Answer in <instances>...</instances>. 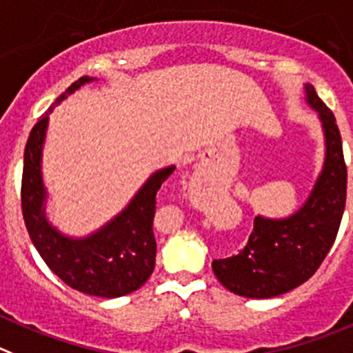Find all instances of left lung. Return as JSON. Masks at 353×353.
Masks as SVG:
<instances>
[{"label": "left lung", "instance_id": "left-lung-1", "mask_svg": "<svg viewBox=\"0 0 353 353\" xmlns=\"http://www.w3.org/2000/svg\"><path fill=\"white\" fill-rule=\"evenodd\" d=\"M306 102L321 118L325 158L310 196L284 219L256 216L247 245L236 256L214 259L217 281L243 298H273L292 291L317 272L334 243L347 200V165L332 111L312 85Z\"/></svg>", "mask_w": 353, "mask_h": 353}]
</instances>
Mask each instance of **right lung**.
Masks as SVG:
<instances>
[{"label":"right lung","instance_id":"add662e5","mask_svg":"<svg viewBox=\"0 0 353 353\" xmlns=\"http://www.w3.org/2000/svg\"><path fill=\"white\" fill-rule=\"evenodd\" d=\"M95 78L83 77L57 97L29 134L22 170V214L36 251L69 288L99 298H120L150 279L157 258L153 217L157 192L176 167L151 174L136 196L110 223L83 239H72L50 225L45 214L47 190L41 177V153L48 114L55 104Z\"/></svg>","mask_w":353,"mask_h":353}]
</instances>
